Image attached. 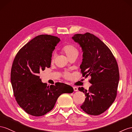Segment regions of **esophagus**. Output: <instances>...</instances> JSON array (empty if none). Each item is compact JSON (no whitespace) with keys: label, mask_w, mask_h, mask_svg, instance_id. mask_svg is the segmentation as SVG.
Here are the masks:
<instances>
[{"label":"esophagus","mask_w":132,"mask_h":132,"mask_svg":"<svg viewBox=\"0 0 132 132\" xmlns=\"http://www.w3.org/2000/svg\"><path fill=\"white\" fill-rule=\"evenodd\" d=\"M73 89L75 91H77L78 90V89L77 87H73Z\"/></svg>","instance_id":"obj_1"}]
</instances>
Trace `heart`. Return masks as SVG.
<instances>
[{
	"label": "heart",
	"instance_id": "obj_1",
	"mask_svg": "<svg viewBox=\"0 0 132 132\" xmlns=\"http://www.w3.org/2000/svg\"><path fill=\"white\" fill-rule=\"evenodd\" d=\"M61 50H62V52L66 54V55L68 57L69 59L73 57H77V56L78 55L79 51L78 48L75 44L72 43H69L65 45L62 47ZM54 57L55 56L53 55L52 57V60H54ZM65 77H68L69 75H66Z\"/></svg>",
	"mask_w": 132,
	"mask_h": 132
}]
</instances>
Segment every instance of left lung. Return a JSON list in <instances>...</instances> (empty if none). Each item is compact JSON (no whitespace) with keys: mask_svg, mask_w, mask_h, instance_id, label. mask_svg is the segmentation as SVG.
<instances>
[{"mask_svg":"<svg viewBox=\"0 0 132 132\" xmlns=\"http://www.w3.org/2000/svg\"><path fill=\"white\" fill-rule=\"evenodd\" d=\"M82 49L83 61L80 65L83 77H90L88 90L78 89L86 97L81 108L87 114L103 113L115 101L119 81V71L111 50L101 40L89 32L72 37Z\"/></svg>","mask_w":132,"mask_h":132,"instance_id":"left-lung-1","label":"left lung"}]
</instances>
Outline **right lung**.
I'll return each mask as SVG.
<instances>
[{
  "instance_id": "1",
  "label": "right lung",
  "mask_w": 132,
  "mask_h": 132,
  "mask_svg": "<svg viewBox=\"0 0 132 132\" xmlns=\"http://www.w3.org/2000/svg\"><path fill=\"white\" fill-rule=\"evenodd\" d=\"M57 37L40 35L18 51L12 64L11 80L18 104L27 114L40 117L50 111L59 96L72 93V87L56 82L47 86L38 74L50 68L53 51L60 41Z\"/></svg>"
}]
</instances>
